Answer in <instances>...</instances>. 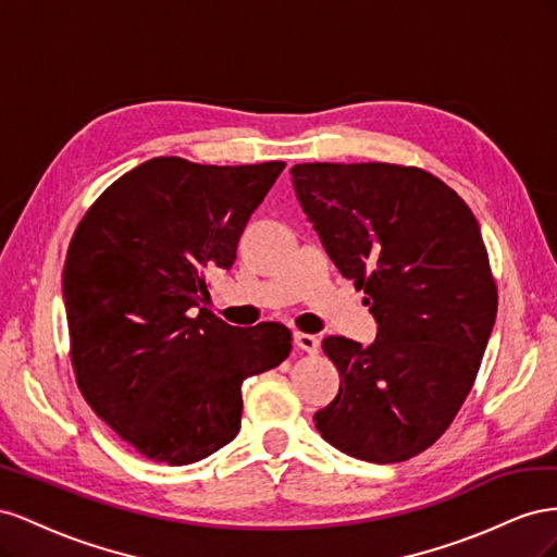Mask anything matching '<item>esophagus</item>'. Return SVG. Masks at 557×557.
<instances>
[{
    "instance_id": "obj_1",
    "label": "esophagus",
    "mask_w": 557,
    "mask_h": 557,
    "mask_svg": "<svg viewBox=\"0 0 557 557\" xmlns=\"http://www.w3.org/2000/svg\"><path fill=\"white\" fill-rule=\"evenodd\" d=\"M294 343H296V347H300L304 352H310V355H314L317 347H320L317 336H310V333H300V331L294 333Z\"/></svg>"
}]
</instances>
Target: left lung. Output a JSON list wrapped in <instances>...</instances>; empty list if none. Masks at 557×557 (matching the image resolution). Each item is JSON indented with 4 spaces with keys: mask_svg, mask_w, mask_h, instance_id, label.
<instances>
[{
    "mask_svg": "<svg viewBox=\"0 0 557 557\" xmlns=\"http://www.w3.org/2000/svg\"><path fill=\"white\" fill-rule=\"evenodd\" d=\"M292 182L377 324L369 347L324 338L341 387L314 412L317 432L363 462H404L450 426L495 326L481 226L450 186L420 168L300 163Z\"/></svg>",
    "mask_w": 557,
    "mask_h": 557,
    "instance_id": "left-lung-1",
    "label": "left lung"
}]
</instances>
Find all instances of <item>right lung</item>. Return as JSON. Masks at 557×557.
<instances>
[{"instance_id": "add662e5", "label": "right lung", "mask_w": 557, "mask_h": 557, "mask_svg": "<svg viewBox=\"0 0 557 557\" xmlns=\"http://www.w3.org/2000/svg\"><path fill=\"white\" fill-rule=\"evenodd\" d=\"M284 170L161 156L78 224L65 270L72 363L88 406L153 462H200L240 432L243 383L292 352L287 326L237 329L200 308Z\"/></svg>"}]
</instances>
